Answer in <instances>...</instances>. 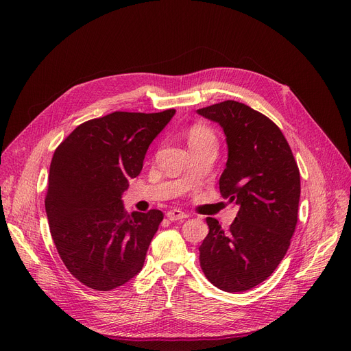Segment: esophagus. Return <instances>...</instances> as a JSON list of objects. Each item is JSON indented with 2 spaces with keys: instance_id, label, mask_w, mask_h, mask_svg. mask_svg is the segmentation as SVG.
I'll list each match as a JSON object with an SVG mask.
<instances>
[{
  "instance_id": "esophagus-1",
  "label": "esophagus",
  "mask_w": 351,
  "mask_h": 351,
  "mask_svg": "<svg viewBox=\"0 0 351 351\" xmlns=\"http://www.w3.org/2000/svg\"><path fill=\"white\" fill-rule=\"evenodd\" d=\"M167 217H168L171 221H178V220H183V219L189 217V216L186 215L184 212H182V210L173 208V210H169V212L167 213Z\"/></svg>"
}]
</instances>
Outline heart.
Masks as SVG:
<instances>
[{
	"label": "heart",
	"instance_id": "1",
	"mask_svg": "<svg viewBox=\"0 0 351 351\" xmlns=\"http://www.w3.org/2000/svg\"><path fill=\"white\" fill-rule=\"evenodd\" d=\"M206 136H213L212 132H210L208 128L203 127V125H195L191 132H189V141L192 139H199V138H206Z\"/></svg>",
	"mask_w": 351,
	"mask_h": 351
}]
</instances>
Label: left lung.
Listing matches in <instances>:
<instances>
[{
    "label": "left lung",
    "instance_id": "left-lung-1",
    "mask_svg": "<svg viewBox=\"0 0 351 351\" xmlns=\"http://www.w3.org/2000/svg\"><path fill=\"white\" fill-rule=\"evenodd\" d=\"M196 112L223 128L228 154L219 186L223 197L240 206L227 231L206 219L210 230L199 248L200 265L219 289L243 292L265 281L289 248L299 169L284 134L264 114L234 100Z\"/></svg>",
    "mask_w": 351,
    "mask_h": 351
}]
</instances>
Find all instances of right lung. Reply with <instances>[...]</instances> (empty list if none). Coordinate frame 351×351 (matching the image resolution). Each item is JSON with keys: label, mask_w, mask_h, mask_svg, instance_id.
I'll return each instance as SVG.
<instances>
[{"label": "right lung", "mask_w": 351, "mask_h": 351, "mask_svg": "<svg viewBox=\"0 0 351 351\" xmlns=\"http://www.w3.org/2000/svg\"><path fill=\"white\" fill-rule=\"evenodd\" d=\"M175 112L114 111L80 124L55 151L46 216L63 264L83 285L111 291L143 269L163 215H128L121 197Z\"/></svg>", "instance_id": "obj_1"}]
</instances>
